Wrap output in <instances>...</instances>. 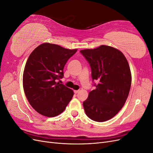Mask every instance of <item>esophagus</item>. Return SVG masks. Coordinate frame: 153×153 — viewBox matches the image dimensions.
Instances as JSON below:
<instances>
[{"label":"esophagus","instance_id":"1","mask_svg":"<svg viewBox=\"0 0 153 153\" xmlns=\"http://www.w3.org/2000/svg\"><path fill=\"white\" fill-rule=\"evenodd\" d=\"M78 92H79V90H76V91H74V92H75V94H77Z\"/></svg>","mask_w":153,"mask_h":153}]
</instances>
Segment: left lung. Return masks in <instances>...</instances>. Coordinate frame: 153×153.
I'll return each instance as SVG.
<instances>
[{"label": "left lung", "instance_id": "left-lung-1", "mask_svg": "<svg viewBox=\"0 0 153 153\" xmlns=\"http://www.w3.org/2000/svg\"><path fill=\"white\" fill-rule=\"evenodd\" d=\"M91 69L94 90L83 102L86 115L97 122L112 119L124 106L131 84L128 62L116 48L101 45L94 49L80 50Z\"/></svg>", "mask_w": 153, "mask_h": 153}]
</instances>
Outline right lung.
Returning <instances> with one entry per match:
<instances>
[{"label": "right lung", "instance_id": "obj_1", "mask_svg": "<svg viewBox=\"0 0 153 153\" xmlns=\"http://www.w3.org/2000/svg\"><path fill=\"white\" fill-rule=\"evenodd\" d=\"M76 51L47 43L38 46L29 55L23 87L30 105L39 114L48 117L56 116L72 99L73 91L57 81L63 78L64 67Z\"/></svg>", "mask_w": 153, "mask_h": 153}]
</instances>
